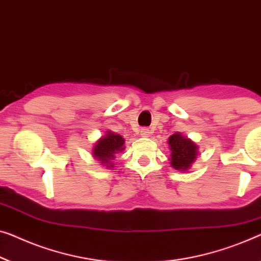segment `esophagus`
I'll return each mask as SVG.
<instances>
[{
	"label": "esophagus",
	"mask_w": 261,
	"mask_h": 261,
	"mask_svg": "<svg viewBox=\"0 0 261 261\" xmlns=\"http://www.w3.org/2000/svg\"><path fill=\"white\" fill-rule=\"evenodd\" d=\"M151 135V131L147 129V127H143V129L141 130V136L142 137H149V136Z\"/></svg>",
	"instance_id": "obj_1"
}]
</instances>
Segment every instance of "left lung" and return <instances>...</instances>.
I'll return each mask as SVG.
<instances>
[{"instance_id":"left-lung-1","label":"left lung","mask_w":261,"mask_h":261,"mask_svg":"<svg viewBox=\"0 0 261 261\" xmlns=\"http://www.w3.org/2000/svg\"><path fill=\"white\" fill-rule=\"evenodd\" d=\"M169 147L171 151L170 162L174 170L185 172L191 169L198 155V145L191 139L176 132L169 137Z\"/></svg>"}]
</instances>
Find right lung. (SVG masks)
<instances>
[{
    "instance_id": "add662e5",
    "label": "right lung",
    "mask_w": 261,
    "mask_h": 261,
    "mask_svg": "<svg viewBox=\"0 0 261 261\" xmlns=\"http://www.w3.org/2000/svg\"><path fill=\"white\" fill-rule=\"evenodd\" d=\"M124 143L125 141L122 136L112 131H107L106 135L102 136L92 147L93 158L110 170L115 165L112 161H115L116 154L123 152L125 149Z\"/></svg>"
}]
</instances>
